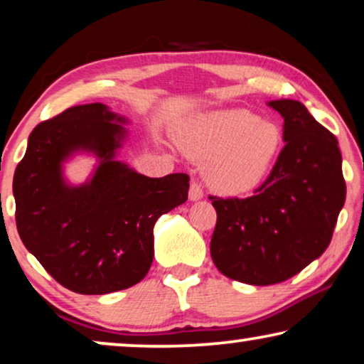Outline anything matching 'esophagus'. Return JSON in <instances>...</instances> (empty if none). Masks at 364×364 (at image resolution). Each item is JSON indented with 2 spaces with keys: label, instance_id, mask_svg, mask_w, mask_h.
<instances>
[{
  "label": "esophagus",
  "instance_id": "1",
  "mask_svg": "<svg viewBox=\"0 0 364 364\" xmlns=\"http://www.w3.org/2000/svg\"><path fill=\"white\" fill-rule=\"evenodd\" d=\"M203 197V191H202V186L196 181H192L191 183V188H188V198L191 200H200V198Z\"/></svg>",
  "mask_w": 364,
  "mask_h": 364
}]
</instances>
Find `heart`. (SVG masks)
Here are the masks:
<instances>
[{
    "instance_id": "b5f03b06",
    "label": "heart",
    "mask_w": 364,
    "mask_h": 364,
    "mask_svg": "<svg viewBox=\"0 0 364 364\" xmlns=\"http://www.w3.org/2000/svg\"><path fill=\"white\" fill-rule=\"evenodd\" d=\"M188 156L205 161L203 173L213 191L238 196L268 177L283 149V131L247 109L203 114L181 131Z\"/></svg>"
}]
</instances>
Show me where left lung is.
<instances>
[{"mask_svg": "<svg viewBox=\"0 0 364 364\" xmlns=\"http://www.w3.org/2000/svg\"><path fill=\"white\" fill-rule=\"evenodd\" d=\"M268 106L282 114L287 142L270 176L252 197L210 196L213 263L232 280L260 287L295 277L326 250L346 198L336 137L301 102Z\"/></svg>", "mask_w": 364, "mask_h": 364, "instance_id": "1", "label": "left lung"}]
</instances>
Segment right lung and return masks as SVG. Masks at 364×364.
Masks as SVG:
<instances>
[{"instance_id":"1","label":"right lung","mask_w":364,"mask_h":364,"mask_svg":"<svg viewBox=\"0 0 364 364\" xmlns=\"http://www.w3.org/2000/svg\"><path fill=\"white\" fill-rule=\"evenodd\" d=\"M126 119L101 102L69 107L38 124L13 178L16 227L24 247L49 275L81 295L136 285L154 258L157 218L187 200V173L151 178L116 161ZM92 151V181L69 186L62 162Z\"/></svg>"}]
</instances>
